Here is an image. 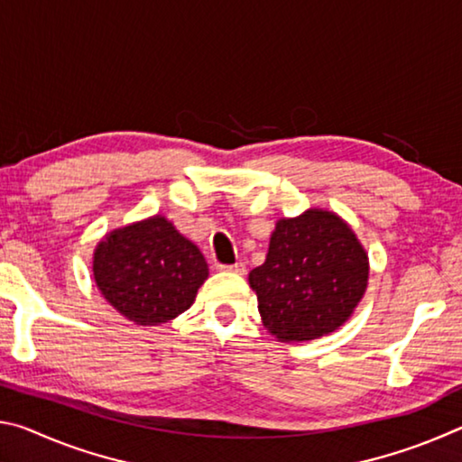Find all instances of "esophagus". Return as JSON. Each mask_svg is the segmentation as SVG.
<instances>
[{
  "mask_svg": "<svg viewBox=\"0 0 462 462\" xmlns=\"http://www.w3.org/2000/svg\"><path fill=\"white\" fill-rule=\"evenodd\" d=\"M217 269L226 273H236V275H245L246 267L245 263H234V264H217Z\"/></svg>",
  "mask_w": 462,
  "mask_h": 462,
  "instance_id": "1",
  "label": "esophagus"
}]
</instances>
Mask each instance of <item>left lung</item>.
Instances as JSON below:
<instances>
[{
	"label": "left lung",
	"mask_w": 462,
	"mask_h": 462,
	"mask_svg": "<svg viewBox=\"0 0 462 462\" xmlns=\"http://www.w3.org/2000/svg\"><path fill=\"white\" fill-rule=\"evenodd\" d=\"M369 281V256L334 212L311 208L275 226L267 259L250 271L267 330L281 342L326 336L353 316Z\"/></svg>",
	"instance_id": "1"
}]
</instances>
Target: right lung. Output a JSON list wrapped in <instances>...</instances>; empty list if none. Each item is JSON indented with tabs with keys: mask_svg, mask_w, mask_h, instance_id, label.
I'll use <instances>...</instances> for the list:
<instances>
[{
	"mask_svg": "<svg viewBox=\"0 0 462 462\" xmlns=\"http://www.w3.org/2000/svg\"><path fill=\"white\" fill-rule=\"evenodd\" d=\"M208 263L165 216L112 230L93 253L101 295L138 326H159L191 308Z\"/></svg>",
	"mask_w": 462,
	"mask_h": 462,
	"instance_id": "right-lung-1",
	"label": "right lung"
}]
</instances>
